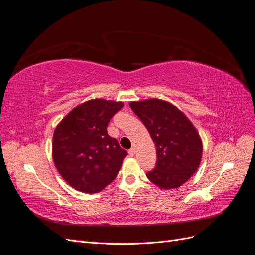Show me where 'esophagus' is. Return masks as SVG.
I'll return each instance as SVG.
<instances>
[{
  "instance_id": "esophagus-1",
  "label": "esophagus",
  "mask_w": 255,
  "mask_h": 255,
  "mask_svg": "<svg viewBox=\"0 0 255 255\" xmlns=\"http://www.w3.org/2000/svg\"><path fill=\"white\" fill-rule=\"evenodd\" d=\"M135 153H136V150L134 149V148H132V149H130V150H128V155L129 156H134L135 155Z\"/></svg>"
}]
</instances>
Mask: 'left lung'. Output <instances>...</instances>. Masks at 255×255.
Masks as SVG:
<instances>
[{"mask_svg": "<svg viewBox=\"0 0 255 255\" xmlns=\"http://www.w3.org/2000/svg\"><path fill=\"white\" fill-rule=\"evenodd\" d=\"M156 146L157 160L148 179L163 189L182 186L201 163L203 144L192 122L175 105L152 98L129 102Z\"/></svg>", "mask_w": 255, "mask_h": 255, "instance_id": "left-lung-1", "label": "left lung"}]
</instances>
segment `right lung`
<instances>
[{
	"mask_svg": "<svg viewBox=\"0 0 255 255\" xmlns=\"http://www.w3.org/2000/svg\"><path fill=\"white\" fill-rule=\"evenodd\" d=\"M122 106L111 100H88L67 114L54 130V164L74 189L96 194L117 176L127 151L109 136L106 128Z\"/></svg>",
	"mask_w": 255,
	"mask_h": 255,
	"instance_id": "obj_1",
	"label": "right lung"
}]
</instances>
